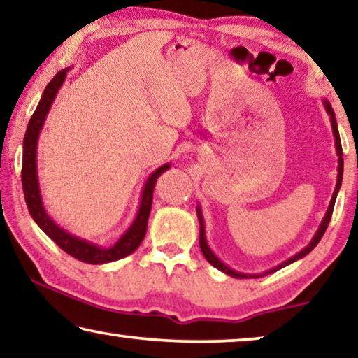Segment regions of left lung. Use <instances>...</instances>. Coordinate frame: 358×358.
I'll return each instance as SVG.
<instances>
[{"mask_svg":"<svg viewBox=\"0 0 358 358\" xmlns=\"http://www.w3.org/2000/svg\"><path fill=\"white\" fill-rule=\"evenodd\" d=\"M323 103H325V108H327V113L329 115V120H331V128H333V134H334V144H336V152H338V182H336V189H334L333 192V196H331V201H329V206H328V211L325 214V217H323V221L320 224V227H318V230L315 232V235H313V238L310 240V243L306 246L304 250H301L298 255H294L293 257H289L288 261H285L280 264V266L271 268V271L264 272V273H256V275H250V273H240V272H235L232 271V268L225 266V264L219 259V257L214 255V252L211 251L210 246H208V241H206V236H205V221H203V214H201V208L196 206V216H198V221H200V248H201V252L203 256L206 257V261L211 264V266H214L216 268H219V271L230 275V277L234 278H259V277H264V275H268L272 272H277L280 271V268H283L285 266H288V264L294 262L301 259V257H304L309 255V252L315 248L318 241L322 240L323 234H325V230L328 227L329 221H331V214H333V210H334V201H336V195L338 192L341 189V182H343V171H344V160H343V147H341V139H339V131H338V124H336V118H334V110L331 108V106H329L328 101H323Z\"/></svg>","mask_w":358,"mask_h":358,"instance_id":"1","label":"left lung"}]
</instances>
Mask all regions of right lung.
<instances>
[{
	"label": "right lung",
	"instance_id": "right-lung-1",
	"mask_svg": "<svg viewBox=\"0 0 358 358\" xmlns=\"http://www.w3.org/2000/svg\"><path fill=\"white\" fill-rule=\"evenodd\" d=\"M69 69H64L57 71V75L49 81L46 90L43 91L41 101L38 103L35 113L31 115L29 126H27L25 137H24V157H22V187H24V196L27 208H29L30 216L33 221L38 224L43 232H45L54 243H56L60 250H64L67 255L73 256L75 259L83 261L87 264H106L113 262L126 257L131 252H134L139 245L144 240L147 232V222L148 214L152 210V200H153V189H155V182L158 176L166 171L169 168V163L163 164L158 169H155L150 176H148L147 182L144 185L141 195V205L139 211L134 222L131 227L120 236V240L110 248H102V246L91 243V241L81 240L78 236L65 232L59 225L48 216V213L43 206L41 194H40V184H38V173H36V145L38 137H40V131L45 124L46 115L51 108V103L56 99L57 91L65 81Z\"/></svg>",
	"mask_w": 358,
	"mask_h": 358
}]
</instances>
